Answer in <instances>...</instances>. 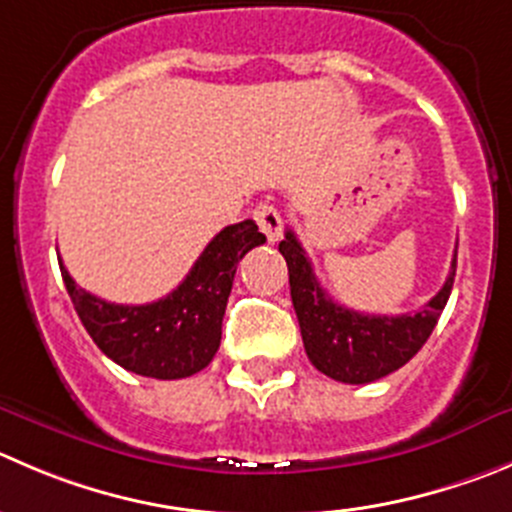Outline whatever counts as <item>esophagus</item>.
Instances as JSON below:
<instances>
[{"mask_svg": "<svg viewBox=\"0 0 512 512\" xmlns=\"http://www.w3.org/2000/svg\"><path fill=\"white\" fill-rule=\"evenodd\" d=\"M253 221L259 223V228L264 231V236L271 243L281 238V213L276 211L271 203H261V206L253 208Z\"/></svg>", "mask_w": 512, "mask_h": 512, "instance_id": "esophagus-1", "label": "esophagus"}]
</instances>
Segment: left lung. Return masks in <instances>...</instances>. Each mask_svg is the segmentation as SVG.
Returning a JSON list of instances; mask_svg holds the SVG:
<instances>
[{
  "label": "left lung",
  "mask_w": 512,
  "mask_h": 512,
  "mask_svg": "<svg viewBox=\"0 0 512 512\" xmlns=\"http://www.w3.org/2000/svg\"><path fill=\"white\" fill-rule=\"evenodd\" d=\"M279 251L289 266L291 301L306 357L321 374L344 384H367L387 377L420 352L450 299L457 269L455 253L442 289L420 311L379 316L347 309L329 299L294 231H286Z\"/></svg>",
  "instance_id": "1"
}]
</instances>
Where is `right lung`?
I'll list each match as a JSON object with an SVG mask.
<instances>
[{
	"mask_svg": "<svg viewBox=\"0 0 512 512\" xmlns=\"http://www.w3.org/2000/svg\"><path fill=\"white\" fill-rule=\"evenodd\" d=\"M264 241L253 221L226 226L203 248L178 289L140 306L97 299L75 284L62 261L60 271L82 326L102 354L140 377L183 379L216 357L238 261Z\"/></svg>",
	"mask_w": 512,
	"mask_h": 512,
	"instance_id": "right-lung-1",
	"label": "right lung"
}]
</instances>
